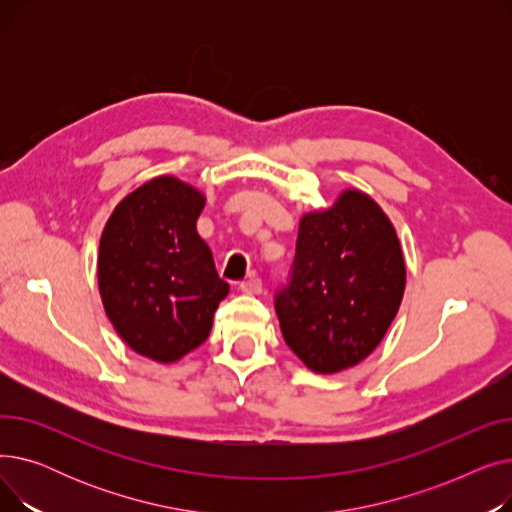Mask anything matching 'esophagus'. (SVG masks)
Listing matches in <instances>:
<instances>
[{
  "label": "esophagus",
  "instance_id": "1",
  "mask_svg": "<svg viewBox=\"0 0 512 512\" xmlns=\"http://www.w3.org/2000/svg\"><path fill=\"white\" fill-rule=\"evenodd\" d=\"M238 288H240L242 292H247V294H259V292H261V280H259V276H251L249 280L240 282Z\"/></svg>",
  "mask_w": 512,
  "mask_h": 512
}]
</instances>
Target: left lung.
Masks as SVG:
<instances>
[{
	"mask_svg": "<svg viewBox=\"0 0 512 512\" xmlns=\"http://www.w3.org/2000/svg\"><path fill=\"white\" fill-rule=\"evenodd\" d=\"M407 286L394 224L359 188L299 220L290 286L276 297L280 330L303 365L332 375L384 340Z\"/></svg>",
	"mask_w": 512,
	"mask_h": 512,
	"instance_id": "1",
	"label": "left lung"
}]
</instances>
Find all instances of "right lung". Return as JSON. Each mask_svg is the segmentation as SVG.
Masks as SVG:
<instances>
[{
    "label": "right lung",
    "mask_w": 512,
    "mask_h": 512,
    "mask_svg": "<svg viewBox=\"0 0 512 512\" xmlns=\"http://www.w3.org/2000/svg\"><path fill=\"white\" fill-rule=\"evenodd\" d=\"M205 195L176 176L134 188L105 222L97 282L107 319L134 353L161 365L201 346L230 284L197 232Z\"/></svg>",
    "instance_id": "right-lung-1"
}]
</instances>
